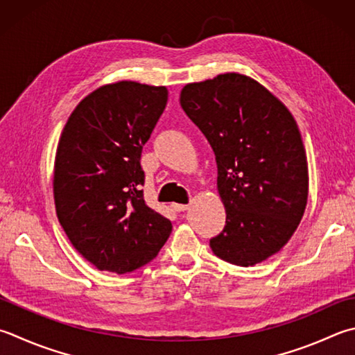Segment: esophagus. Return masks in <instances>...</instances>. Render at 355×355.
Masks as SVG:
<instances>
[{
    "label": "esophagus",
    "mask_w": 355,
    "mask_h": 355,
    "mask_svg": "<svg viewBox=\"0 0 355 355\" xmlns=\"http://www.w3.org/2000/svg\"><path fill=\"white\" fill-rule=\"evenodd\" d=\"M171 209L175 210V211H185L187 209H189V205L187 204H171Z\"/></svg>",
    "instance_id": "esophagus-1"
}]
</instances>
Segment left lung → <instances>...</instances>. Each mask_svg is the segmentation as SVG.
<instances>
[{"label":"left lung","mask_w":355,"mask_h":355,"mask_svg":"<svg viewBox=\"0 0 355 355\" xmlns=\"http://www.w3.org/2000/svg\"><path fill=\"white\" fill-rule=\"evenodd\" d=\"M180 106L213 148L225 227L213 253L249 267L297 230L307 202V160L295 119L257 80L227 72L185 85Z\"/></svg>","instance_id":"obj_1"}]
</instances>
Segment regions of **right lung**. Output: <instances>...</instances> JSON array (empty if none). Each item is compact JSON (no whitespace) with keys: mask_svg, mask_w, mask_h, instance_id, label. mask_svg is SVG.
Segmentation results:
<instances>
[{"mask_svg":"<svg viewBox=\"0 0 355 355\" xmlns=\"http://www.w3.org/2000/svg\"><path fill=\"white\" fill-rule=\"evenodd\" d=\"M165 86L136 82L91 92L66 122L53 166V199L71 244L98 270L132 272L157 257L170 219L145 204L140 166L165 110Z\"/></svg>","mask_w":355,"mask_h":355,"instance_id":"add662e5","label":"right lung"}]
</instances>
